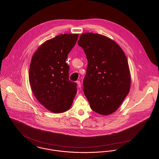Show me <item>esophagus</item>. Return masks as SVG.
<instances>
[{"mask_svg": "<svg viewBox=\"0 0 159 159\" xmlns=\"http://www.w3.org/2000/svg\"><path fill=\"white\" fill-rule=\"evenodd\" d=\"M76 83H77V86H78V87L79 88H81V83H80V81H77L76 82Z\"/></svg>", "mask_w": 159, "mask_h": 159, "instance_id": "1", "label": "esophagus"}]
</instances>
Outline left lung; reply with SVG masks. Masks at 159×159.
<instances>
[{"instance_id":"1","label":"left lung","mask_w":159,"mask_h":159,"mask_svg":"<svg viewBox=\"0 0 159 159\" xmlns=\"http://www.w3.org/2000/svg\"><path fill=\"white\" fill-rule=\"evenodd\" d=\"M77 43L88 62L83 92L92 110L102 115L113 113L128 94L130 86L125 54L113 40L99 34L83 33Z\"/></svg>"}]
</instances>
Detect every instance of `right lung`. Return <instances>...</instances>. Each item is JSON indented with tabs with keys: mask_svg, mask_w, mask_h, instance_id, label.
Listing matches in <instances>:
<instances>
[{
	"mask_svg": "<svg viewBox=\"0 0 159 159\" xmlns=\"http://www.w3.org/2000/svg\"><path fill=\"white\" fill-rule=\"evenodd\" d=\"M78 34H60L46 41L31 61L29 82L38 101L48 110L67 111L77 92V83L69 80L68 54L76 44Z\"/></svg>",
	"mask_w": 159,
	"mask_h": 159,
	"instance_id": "add662e5",
	"label": "right lung"
}]
</instances>
